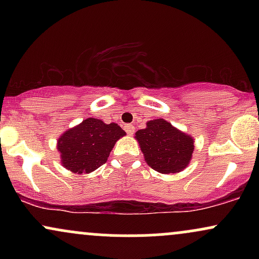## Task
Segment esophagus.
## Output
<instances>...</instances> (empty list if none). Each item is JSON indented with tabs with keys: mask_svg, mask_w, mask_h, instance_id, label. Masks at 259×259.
I'll return each mask as SVG.
<instances>
[{
	"mask_svg": "<svg viewBox=\"0 0 259 259\" xmlns=\"http://www.w3.org/2000/svg\"><path fill=\"white\" fill-rule=\"evenodd\" d=\"M124 129H125L126 134H129V135H132V134H134V130H135V127H134L132 124H126L125 126H124Z\"/></svg>",
	"mask_w": 259,
	"mask_h": 259,
	"instance_id": "obj_1",
	"label": "esophagus"
}]
</instances>
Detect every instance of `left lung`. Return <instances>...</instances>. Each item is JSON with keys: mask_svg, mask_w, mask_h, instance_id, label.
Listing matches in <instances>:
<instances>
[{"mask_svg": "<svg viewBox=\"0 0 259 259\" xmlns=\"http://www.w3.org/2000/svg\"><path fill=\"white\" fill-rule=\"evenodd\" d=\"M145 159L162 174L177 173L189 164L194 152V139L164 119L147 123L146 129L135 134Z\"/></svg>", "mask_w": 259, "mask_h": 259, "instance_id": "obj_1", "label": "left lung"}]
</instances>
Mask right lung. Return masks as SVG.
Masks as SVG:
<instances>
[{"label": "right lung", "mask_w": 259, "mask_h": 259, "mask_svg": "<svg viewBox=\"0 0 259 259\" xmlns=\"http://www.w3.org/2000/svg\"><path fill=\"white\" fill-rule=\"evenodd\" d=\"M124 135L118 124L88 118L58 139L62 164L74 173H91L105 164L117 140Z\"/></svg>", "instance_id": "add662e5"}]
</instances>
